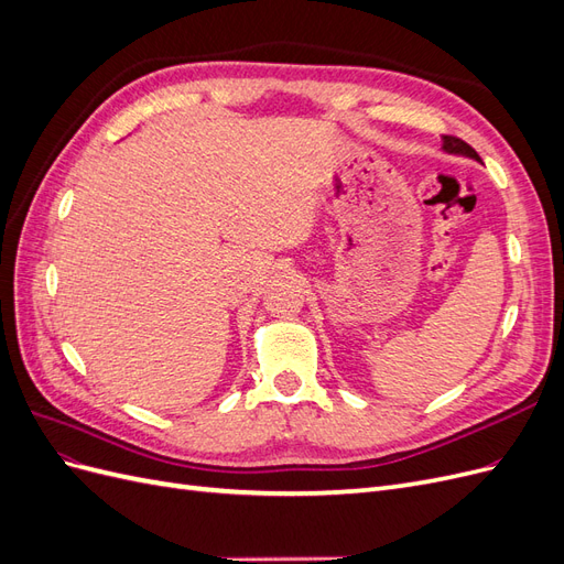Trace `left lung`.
Returning a JSON list of instances; mask_svg holds the SVG:
<instances>
[{
	"mask_svg": "<svg viewBox=\"0 0 564 564\" xmlns=\"http://www.w3.org/2000/svg\"><path fill=\"white\" fill-rule=\"evenodd\" d=\"M442 152H447V155H460V158H470L475 162H482L477 152L464 143L460 139H454V135H442Z\"/></svg>",
	"mask_w": 564,
	"mask_h": 564,
	"instance_id": "left-lung-1",
	"label": "left lung"
}]
</instances>
